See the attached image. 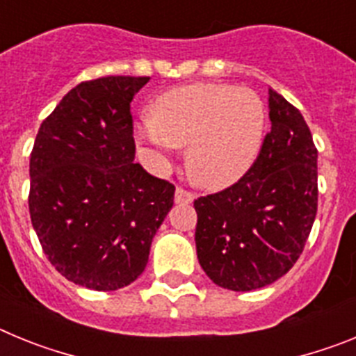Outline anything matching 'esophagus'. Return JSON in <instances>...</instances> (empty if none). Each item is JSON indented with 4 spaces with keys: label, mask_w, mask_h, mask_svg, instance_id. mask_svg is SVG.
<instances>
[{
    "label": "esophagus",
    "mask_w": 356,
    "mask_h": 356,
    "mask_svg": "<svg viewBox=\"0 0 356 356\" xmlns=\"http://www.w3.org/2000/svg\"><path fill=\"white\" fill-rule=\"evenodd\" d=\"M175 201L176 203H193L194 193H191V191H187V188L184 187H176Z\"/></svg>",
    "instance_id": "esophagus-1"
}]
</instances>
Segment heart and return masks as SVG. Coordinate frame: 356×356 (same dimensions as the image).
<instances>
[{"label":"heart","instance_id":"b5f03b06","mask_svg":"<svg viewBox=\"0 0 356 356\" xmlns=\"http://www.w3.org/2000/svg\"><path fill=\"white\" fill-rule=\"evenodd\" d=\"M266 103L259 92L228 83H191L163 92L153 118L135 127V137L165 159L188 146L187 168L203 187L225 188L246 175L264 143Z\"/></svg>","mask_w":356,"mask_h":356}]
</instances>
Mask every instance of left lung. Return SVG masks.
I'll return each mask as SVG.
<instances>
[{
    "mask_svg": "<svg viewBox=\"0 0 356 356\" xmlns=\"http://www.w3.org/2000/svg\"><path fill=\"white\" fill-rule=\"evenodd\" d=\"M271 131L250 171L194 201L196 251L213 284L246 292L292 269L317 213V147L303 115L269 89Z\"/></svg>",
    "mask_w": 356,
    "mask_h": 356,
    "instance_id": "obj_1",
    "label": "left lung"
}]
</instances>
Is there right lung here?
I'll use <instances>...</instances> for the list:
<instances>
[{"mask_svg": "<svg viewBox=\"0 0 356 356\" xmlns=\"http://www.w3.org/2000/svg\"><path fill=\"white\" fill-rule=\"evenodd\" d=\"M147 81H81L44 119L31 149L28 207L44 254L92 291L139 278L175 200V185L134 162L130 103Z\"/></svg>", "mask_w": 356, "mask_h": 356, "instance_id": "1", "label": "right lung"}]
</instances>
